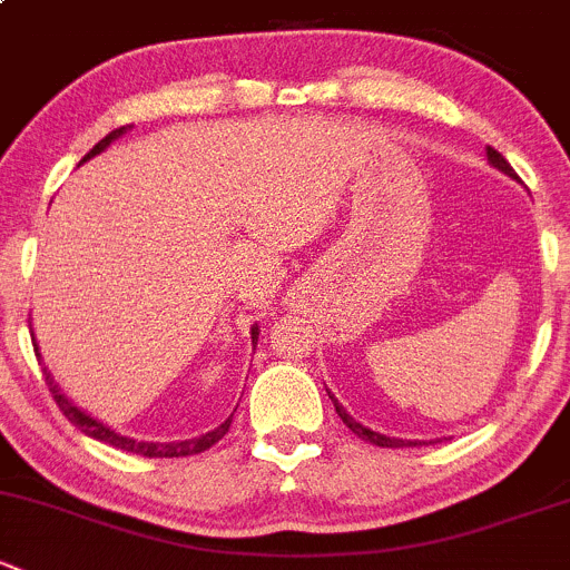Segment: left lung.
<instances>
[{"mask_svg":"<svg viewBox=\"0 0 570 570\" xmlns=\"http://www.w3.org/2000/svg\"><path fill=\"white\" fill-rule=\"evenodd\" d=\"M487 158H489V164L494 166V169H500V171H502V175H508V177L517 179V171L511 169V164H508V160L502 158V155L497 153V149L487 147ZM327 395H331V393H327ZM331 401H333V406H335V412H338L341 421H344L346 426H350L352 431H355V434L361 436V440L371 442V445H380V448H415V445H421V440H399V436H387V434H380V431H374V429L363 426V423H357L355 417H352L350 412H346L344 406L338 404V399H335V395H331Z\"/></svg>","mask_w":570,"mask_h":570,"instance_id":"1","label":"left lung"}]
</instances>
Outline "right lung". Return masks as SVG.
Instances as JSON below:
<instances>
[{
    "label": "right lung",
    "instance_id": "add662e5",
    "mask_svg": "<svg viewBox=\"0 0 570 570\" xmlns=\"http://www.w3.org/2000/svg\"><path fill=\"white\" fill-rule=\"evenodd\" d=\"M130 128H134V125H125V128L111 130V134L106 136V139H100L92 149H89L87 155H83L81 164H87L89 158H95V155L104 153V149L109 147L111 141H117L119 136L128 134ZM256 338H259V325L250 327V341H254V344H256ZM32 344H35V355H38V361H43V355H40L38 341H35V333H32ZM43 374H46V385H48V391H51L53 401H57V406H59V410H62V415L68 417V421L73 423L76 429H81L83 434L92 436V440L106 442V445L117 448V451L136 453V456H147V459L194 456V453H202V451H207L209 445H215V442H218L220 436H224L226 431H229V426H232V415H229L224 423H220V426H215L213 431H207V434H202V436H194V440H179V442H144V440H134V436L119 434V431H114L111 426H106L104 421H98V417H92V415H89V412H83L81 406H76L73 401H70L68 395L62 393V387H59L57 382H53V374L46 368V365H43Z\"/></svg>",
    "mask_w": 570,
    "mask_h": 570
}]
</instances>
